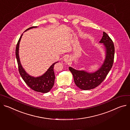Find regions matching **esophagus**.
<instances>
[{
	"mask_svg": "<svg viewBox=\"0 0 130 130\" xmlns=\"http://www.w3.org/2000/svg\"><path fill=\"white\" fill-rule=\"evenodd\" d=\"M64 61H65V62L66 63H67L69 61V58L68 56H65L64 58Z\"/></svg>",
	"mask_w": 130,
	"mask_h": 130,
	"instance_id": "1",
	"label": "esophagus"
}]
</instances>
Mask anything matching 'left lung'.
I'll return each instance as SVG.
<instances>
[{
	"instance_id": "left-lung-1",
	"label": "left lung",
	"mask_w": 130,
	"mask_h": 130,
	"mask_svg": "<svg viewBox=\"0 0 130 130\" xmlns=\"http://www.w3.org/2000/svg\"><path fill=\"white\" fill-rule=\"evenodd\" d=\"M100 43H103L106 50L105 61L102 66L94 73H88L85 70H78L69 67L76 85L84 90H91L99 86L106 78L110 70L113 63L115 47L112 40L105 32Z\"/></svg>"
}]
</instances>
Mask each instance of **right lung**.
Returning a JSON list of instances; mask_svg holds the SVG:
<instances>
[{
	"instance_id": "1",
	"label": "right lung",
	"mask_w": 130,
	"mask_h": 130,
	"mask_svg": "<svg viewBox=\"0 0 130 130\" xmlns=\"http://www.w3.org/2000/svg\"><path fill=\"white\" fill-rule=\"evenodd\" d=\"M37 27V26H32L27 28L25 31L32 28ZM23 34L18 42L16 46L15 55L18 64L19 73L22 77V79L25 81L26 84L32 90L35 91L41 92L43 93H47L49 92L54 86L55 75L54 72V66L55 64L57 63L56 62L53 63L48 69V70L42 76L38 77H34L29 75L24 69L21 65L20 57L19 55V44Z\"/></svg>"
}]
</instances>
